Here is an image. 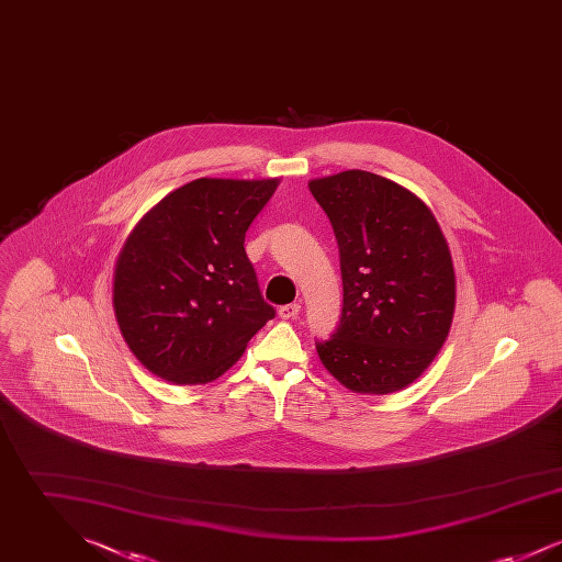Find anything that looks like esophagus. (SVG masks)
Listing matches in <instances>:
<instances>
[{"label":"esophagus","instance_id":"1","mask_svg":"<svg viewBox=\"0 0 562 562\" xmlns=\"http://www.w3.org/2000/svg\"><path fill=\"white\" fill-rule=\"evenodd\" d=\"M299 312H301V305H299V303H289V305H282V307L278 310V314H280L282 321H293V318L299 316Z\"/></svg>","mask_w":562,"mask_h":562}]
</instances>
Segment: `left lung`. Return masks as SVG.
<instances>
[{
    "instance_id": "1",
    "label": "left lung",
    "mask_w": 562,
    "mask_h": 562,
    "mask_svg": "<svg viewBox=\"0 0 562 562\" xmlns=\"http://www.w3.org/2000/svg\"><path fill=\"white\" fill-rule=\"evenodd\" d=\"M339 244L344 310L322 364L358 394L413 383L445 346L454 312L449 244L426 202L367 170L310 181Z\"/></svg>"
}]
</instances>
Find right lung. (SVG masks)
Masks as SVG:
<instances>
[{
  "instance_id": "add662e5",
  "label": "right lung",
  "mask_w": 562,
  "mask_h": 562,
  "mask_svg": "<svg viewBox=\"0 0 562 562\" xmlns=\"http://www.w3.org/2000/svg\"><path fill=\"white\" fill-rule=\"evenodd\" d=\"M280 179H195L145 214L113 271V310L136 360L177 385L209 383L276 316L244 238Z\"/></svg>"
}]
</instances>
